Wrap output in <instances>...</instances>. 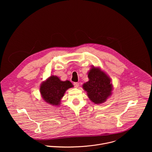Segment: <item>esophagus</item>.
Returning a JSON list of instances; mask_svg holds the SVG:
<instances>
[{
  "label": "esophagus",
  "mask_w": 152,
  "mask_h": 152,
  "mask_svg": "<svg viewBox=\"0 0 152 152\" xmlns=\"http://www.w3.org/2000/svg\"><path fill=\"white\" fill-rule=\"evenodd\" d=\"M73 85H74L75 88H77L78 86H79V83L78 82H75V83H73Z\"/></svg>",
  "instance_id": "obj_1"
}]
</instances>
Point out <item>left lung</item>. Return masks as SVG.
Returning <instances> with one entry per match:
<instances>
[{"mask_svg":"<svg viewBox=\"0 0 152 152\" xmlns=\"http://www.w3.org/2000/svg\"><path fill=\"white\" fill-rule=\"evenodd\" d=\"M88 77L89 81L83 85V88L87 92L88 97L96 104L104 102L112 93L110 78L99 68L94 67L90 70Z\"/></svg>","mask_w":152,"mask_h":152,"instance_id":"1","label":"left lung"}]
</instances>
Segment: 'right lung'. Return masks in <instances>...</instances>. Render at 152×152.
Listing matches in <instances>:
<instances>
[{
    "label": "right lung",
    "mask_w": 152,
    "mask_h": 152,
    "mask_svg": "<svg viewBox=\"0 0 152 152\" xmlns=\"http://www.w3.org/2000/svg\"><path fill=\"white\" fill-rule=\"evenodd\" d=\"M73 87L69 80L61 81L58 77L52 76L40 86V93L42 99L52 105H59L66 90Z\"/></svg>",
    "instance_id": "obj_1"
}]
</instances>
